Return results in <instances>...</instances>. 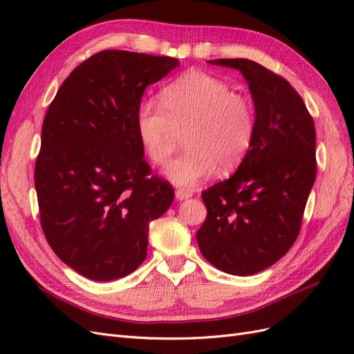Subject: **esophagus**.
I'll use <instances>...</instances> for the list:
<instances>
[{
    "label": "esophagus",
    "mask_w": 354,
    "mask_h": 354,
    "mask_svg": "<svg viewBox=\"0 0 354 354\" xmlns=\"http://www.w3.org/2000/svg\"><path fill=\"white\" fill-rule=\"evenodd\" d=\"M176 198L178 201L189 199V198H192V192L187 190V189H178V190H176Z\"/></svg>",
    "instance_id": "esophagus-1"
}]
</instances>
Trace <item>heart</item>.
I'll list each match as a JSON object with an SVG mask.
<instances>
[{"label": "heart", "mask_w": 354, "mask_h": 354, "mask_svg": "<svg viewBox=\"0 0 354 354\" xmlns=\"http://www.w3.org/2000/svg\"><path fill=\"white\" fill-rule=\"evenodd\" d=\"M138 137L155 164L167 165L186 131L189 146L167 169L181 187H194L218 165L236 167L255 136V111L230 85L202 71L181 75L164 88L162 103L147 100L136 116Z\"/></svg>", "instance_id": "1"}]
</instances>
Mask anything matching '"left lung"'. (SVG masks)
<instances>
[{"label":"left lung","mask_w":354,"mask_h":354,"mask_svg":"<svg viewBox=\"0 0 354 354\" xmlns=\"http://www.w3.org/2000/svg\"><path fill=\"white\" fill-rule=\"evenodd\" d=\"M208 63L243 75L255 106V136L236 173L202 192L207 218L196 239L218 270L250 276L281 260L298 238L316 178L315 122L292 85L260 63Z\"/></svg>","instance_id":"1"}]
</instances>
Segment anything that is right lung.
Here are the masks:
<instances>
[{
    "label": "right lung",
    "mask_w": 354,
    "mask_h": 354,
    "mask_svg": "<svg viewBox=\"0 0 354 354\" xmlns=\"http://www.w3.org/2000/svg\"><path fill=\"white\" fill-rule=\"evenodd\" d=\"M178 65L103 50L71 72L48 106L35 162L41 227L59 259L88 279L133 273L146 259L149 224L174 199L143 158L136 116L147 85Z\"/></svg>",
    "instance_id": "right-lung-1"
}]
</instances>
